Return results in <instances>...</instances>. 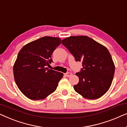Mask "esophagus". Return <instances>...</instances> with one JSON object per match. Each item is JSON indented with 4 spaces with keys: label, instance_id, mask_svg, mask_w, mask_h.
I'll list each match as a JSON object with an SVG mask.
<instances>
[{
    "label": "esophagus",
    "instance_id": "obj_1",
    "mask_svg": "<svg viewBox=\"0 0 127 127\" xmlns=\"http://www.w3.org/2000/svg\"><path fill=\"white\" fill-rule=\"evenodd\" d=\"M72 75V73L71 72H67L65 74V76H67V77H69Z\"/></svg>",
    "mask_w": 127,
    "mask_h": 127
}]
</instances>
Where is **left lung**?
Instances as JSON below:
<instances>
[{
	"label": "left lung",
	"mask_w": 127,
	"mask_h": 127,
	"mask_svg": "<svg viewBox=\"0 0 127 127\" xmlns=\"http://www.w3.org/2000/svg\"><path fill=\"white\" fill-rule=\"evenodd\" d=\"M62 44L75 58L82 62L83 68L76 75L79 83L74 90L87 99L99 98L111 86L115 67L108 49L87 36H71Z\"/></svg>",
	"instance_id": "obj_1"
}]
</instances>
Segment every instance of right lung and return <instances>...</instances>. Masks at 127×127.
I'll return each mask as SVG.
<instances>
[{
	"label": "right lung",
	"mask_w": 127,
	"mask_h": 127,
	"mask_svg": "<svg viewBox=\"0 0 127 127\" xmlns=\"http://www.w3.org/2000/svg\"><path fill=\"white\" fill-rule=\"evenodd\" d=\"M61 44L58 37L45 36L29 42L19 51L14 65V76L19 90L32 100L43 99L54 92L63 74L46 66Z\"/></svg>",
	"instance_id": "add662e5"
}]
</instances>
